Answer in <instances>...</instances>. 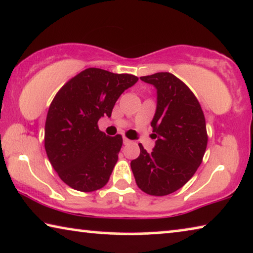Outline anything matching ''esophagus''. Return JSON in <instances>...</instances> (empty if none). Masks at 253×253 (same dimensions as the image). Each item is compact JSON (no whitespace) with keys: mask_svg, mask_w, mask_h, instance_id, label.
<instances>
[{"mask_svg":"<svg viewBox=\"0 0 253 253\" xmlns=\"http://www.w3.org/2000/svg\"><path fill=\"white\" fill-rule=\"evenodd\" d=\"M123 144L124 145H129V144H131V140H130V139H127V138H123Z\"/></svg>","mask_w":253,"mask_h":253,"instance_id":"obj_1","label":"esophagus"}]
</instances>
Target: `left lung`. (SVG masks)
Returning <instances> with one entry per match:
<instances>
[{
  "instance_id": "obj_1",
  "label": "left lung",
  "mask_w": 253,
  "mask_h": 253,
  "mask_svg": "<svg viewBox=\"0 0 253 253\" xmlns=\"http://www.w3.org/2000/svg\"><path fill=\"white\" fill-rule=\"evenodd\" d=\"M140 80L157 90L151 123L156 142L151 153L139 145L140 155L131 161V169L142 192L169 195L181 188L202 163L208 145L206 118L195 94L171 73H155Z\"/></svg>"
}]
</instances>
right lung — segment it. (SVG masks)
<instances>
[{"mask_svg":"<svg viewBox=\"0 0 253 253\" xmlns=\"http://www.w3.org/2000/svg\"><path fill=\"white\" fill-rule=\"evenodd\" d=\"M137 81L131 74L86 68L54 96L46 115L44 147L51 166L69 187L86 193L108 182L123 139L106 135L98 121L112 115L119 97Z\"/></svg>","mask_w":253,"mask_h":253,"instance_id":"right-lung-1","label":"right lung"}]
</instances>
